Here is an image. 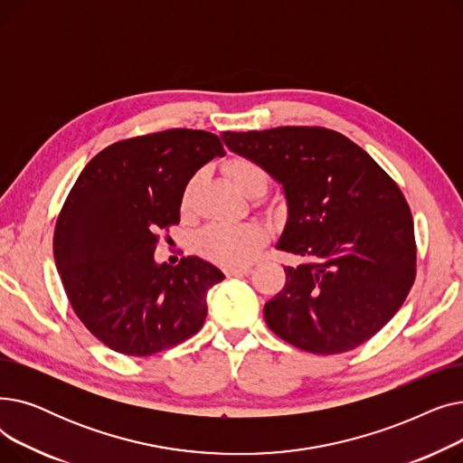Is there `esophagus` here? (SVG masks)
I'll list each match as a JSON object with an SVG mask.
<instances>
[{"mask_svg": "<svg viewBox=\"0 0 463 463\" xmlns=\"http://www.w3.org/2000/svg\"><path fill=\"white\" fill-rule=\"evenodd\" d=\"M251 269L250 266H241V269H225L227 278H238V276H250Z\"/></svg>", "mask_w": 463, "mask_h": 463, "instance_id": "1", "label": "esophagus"}]
</instances>
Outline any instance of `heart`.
I'll use <instances>...</instances> for the list:
<instances>
[{
	"instance_id": "heart-1",
	"label": "heart",
	"mask_w": 463,
	"mask_h": 463,
	"mask_svg": "<svg viewBox=\"0 0 463 463\" xmlns=\"http://www.w3.org/2000/svg\"><path fill=\"white\" fill-rule=\"evenodd\" d=\"M225 170L234 187L244 194L257 184H266V173L251 159H231ZM194 185H197V178H193L184 191V210L189 208ZM266 240H269V231L259 222L215 223L201 231L194 246L204 259L212 262L223 266H241L255 257V253L266 244Z\"/></svg>"
}]
</instances>
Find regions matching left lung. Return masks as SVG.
Wrapping results in <instances>:
<instances>
[{
    "label": "left lung",
    "mask_w": 463,
    "mask_h": 463,
    "mask_svg": "<svg viewBox=\"0 0 463 463\" xmlns=\"http://www.w3.org/2000/svg\"><path fill=\"white\" fill-rule=\"evenodd\" d=\"M222 138L283 185L288 219L276 248L302 259L285 266V287L264 304L266 325L313 354L368 342L417 276L415 225L398 184L326 128L225 131Z\"/></svg>",
    "instance_id": "1"
}]
</instances>
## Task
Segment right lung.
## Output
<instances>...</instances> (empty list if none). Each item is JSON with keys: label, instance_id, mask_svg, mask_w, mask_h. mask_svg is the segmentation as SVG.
Segmentation results:
<instances>
[{"label": "right lung", "instance_id": "right-lung-1", "mask_svg": "<svg viewBox=\"0 0 463 463\" xmlns=\"http://www.w3.org/2000/svg\"><path fill=\"white\" fill-rule=\"evenodd\" d=\"M215 156L217 135L166 129L114 142L69 191L54 229L65 295L101 344L150 356L197 334L206 293L225 276L199 257L157 264L161 229L180 223L187 182Z\"/></svg>", "mask_w": 463, "mask_h": 463}]
</instances>
